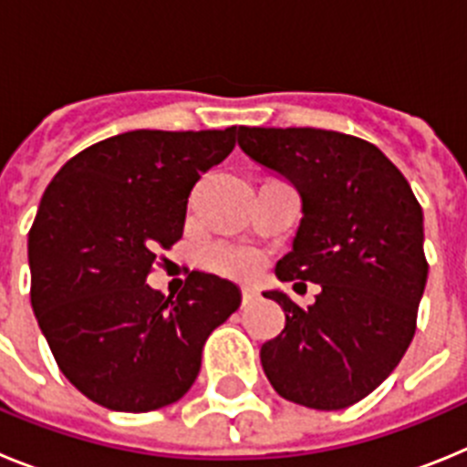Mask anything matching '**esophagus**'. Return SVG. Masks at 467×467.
Returning a JSON list of instances; mask_svg holds the SVG:
<instances>
[{
    "instance_id": "34e87169",
    "label": "esophagus",
    "mask_w": 467,
    "mask_h": 467,
    "mask_svg": "<svg viewBox=\"0 0 467 467\" xmlns=\"http://www.w3.org/2000/svg\"><path fill=\"white\" fill-rule=\"evenodd\" d=\"M254 299H257V292L253 287H243V306H250Z\"/></svg>"
}]
</instances>
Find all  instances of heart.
I'll list each match as a JSON object with an SVG mask.
<instances>
[{"mask_svg":"<svg viewBox=\"0 0 467 467\" xmlns=\"http://www.w3.org/2000/svg\"><path fill=\"white\" fill-rule=\"evenodd\" d=\"M201 262L205 269L222 275H234V278H245L259 269V257L243 245H231V243H210L201 253Z\"/></svg>","mask_w":467,"mask_h":467,"instance_id":"heart-1","label":"heart"}]
</instances>
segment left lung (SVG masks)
Masks as SVG:
<instances>
[{"label":"left lung","instance_id":"left-lung-1","mask_svg":"<svg viewBox=\"0 0 467 467\" xmlns=\"http://www.w3.org/2000/svg\"><path fill=\"white\" fill-rule=\"evenodd\" d=\"M238 147L283 175L301 196L292 253L275 264L283 283L320 285L316 304L285 311V329L259 350L280 398L311 410H346L381 386L416 332L426 290L423 210L379 147L320 128H247Z\"/></svg>","mask_w":467,"mask_h":467}]
</instances>
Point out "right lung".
<instances>
[{"label": "right lung", "instance_id": "obj_1", "mask_svg": "<svg viewBox=\"0 0 467 467\" xmlns=\"http://www.w3.org/2000/svg\"><path fill=\"white\" fill-rule=\"evenodd\" d=\"M236 147L224 130H128L69 159L27 236L32 311L60 372L111 411H151L196 381L203 344L241 290L192 271L177 296L147 285L182 238L201 172Z\"/></svg>", "mask_w": 467, "mask_h": 467}]
</instances>
